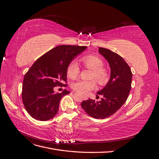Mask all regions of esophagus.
<instances>
[{"instance_id":"obj_1","label":"esophagus","mask_w":159,"mask_h":159,"mask_svg":"<svg viewBox=\"0 0 159 159\" xmlns=\"http://www.w3.org/2000/svg\"><path fill=\"white\" fill-rule=\"evenodd\" d=\"M83 98H84V100L88 99V97H87V96H85V95H84V96H83Z\"/></svg>"}]
</instances>
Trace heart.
<instances>
[{
  "label": "heart",
  "mask_w": 159,
  "mask_h": 159,
  "mask_svg": "<svg viewBox=\"0 0 159 159\" xmlns=\"http://www.w3.org/2000/svg\"><path fill=\"white\" fill-rule=\"evenodd\" d=\"M82 64L88 69L93 71L91 79H94L100 85H105L109 80L108 70L103 68V61L98 56L89 54L82 57L80 60ZM67 75L71 79H75L80 73V68L75 62H71L67 68ZM96 84L93 81H78L72 84V88L81 93H87L95 89Z\"/></svg>",
  "instance_id": "obj_1"
}]
</instances>
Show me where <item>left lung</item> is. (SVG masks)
I'll use <instances>...</instances> for the list:
<instances>
[{
  "mask_svg": "<svg viewBox=\"0 0 159 159\" xmlns=\"http://www.w3.org/2000/svg\"><path fill=\"white\" fill-rule=\"evenodd\" d=\"M98 50L109 65L110 78L104 88L97 92L96 96H103L101 101L88 99L81 102V106L89 116L105 119L116 113L125 103L131 88L132 73L122 57L104 48Z\"/></svg>",
  "mask_w": 159,
  "mask_h": 159,
  "instance_id": "obj_1",
  "label": "left lung"
}]
</instances>
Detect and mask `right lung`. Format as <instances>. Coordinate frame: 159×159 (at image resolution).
<instances>
[{
    "label": "right lung",
    "mask_w": 159,
    "mask_h": 159,
    "mask_svg": "<svg viewBox=\"0 0 159 159\" xmlns=\"http://www.w3.org/2000/svg\"><path fill=\"white\" fill-rule=\"evenodd\" d=\"M87 47L61 45L38 58L25 74L22 97L27 112L34 119L47 121L52 119L59 109L63 96L70 93L64 89L54 91L56 86H64L67 80V68L75 57Z\"/></svg>",
    "instance_id": "right-lung-1"
}]
</instances>
